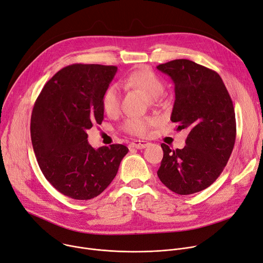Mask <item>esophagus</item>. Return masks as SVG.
<instances>
[{
    "mask_svg": "<svg viewBox=\"0 0 263 263\" xmlns=\"http://www.w3.org/2000/svg\"><path fill=\"white\" fill-rule=\"evenodd\" d=\"M149 143L148 142H144V141H133L129 144V148L130 149H144L146 147H148Z\"/></svg>",
    "mask_w": 263,
    "mask_h": 263,
    "instance_id": "obj_1",
    "label": "esophagus"
}]
</instances>
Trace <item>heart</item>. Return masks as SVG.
Here are the masks:
<instances>
[{"instance_id":"heart-1","label":"heart","mask_w":263,"mask_h":263,"mask_svg":"<svg viewBox=\"0 0 263 263\" xmlns=\"http://www.w3.org/2000/svg\"><path fill=\"white\" fill-rule=\"evenodd\" d=\"M124 83L130 87H135V89L143 91L152 100L160 97L165 90L162 80L149 68H139L130 73L125 78ZM120 106L121 96L118 86L116 84H111L102 94V110L108 116H114L119 112ZM153 122L154 120L149 117H130L124 122L122 130L132 135L145 136L149 132Z\"/></svg>"}]
</instances>
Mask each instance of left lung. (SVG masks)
<instances>
[{"label": "left lung", "instance_id": "obj_1", "mask_svg": "<svg viewBox=\"0 0 263 263\" xmlns=\"http://www.w3.org/2000/svg\"><path fill=\"white\" fill-rule=\"evenodd\" d=\"M171 77L176 101L171 121L187 130L186 146L170 149L157 170L161 182L178 195H192L211 186L230 160L236 141L232 98L220 75L187 59L156 66Z\"/></svg>", "mask_w": 263, "mask_h": 263}]
</instances>
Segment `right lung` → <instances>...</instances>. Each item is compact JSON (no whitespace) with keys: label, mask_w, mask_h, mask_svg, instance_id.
I'll return each instance as SVG.
<instances>
[{"label":"right lung","mask_w":263,"mask_h":263,"mask_svg":"<svg viewBox=\"0 0 263 263\" xmlns=\"http://www.w3.org/2000/svg\"><path fill=\"white\" fill-rule=\"evenodd\" d=\"M117 66L75 63L43 86L30 119L32 148L45 179L62 195L90 200L106 189L129 149L120 144L95 150L86 131L101 125V97Z\"/></svg>","instance_id":"1"}]
</instances>
